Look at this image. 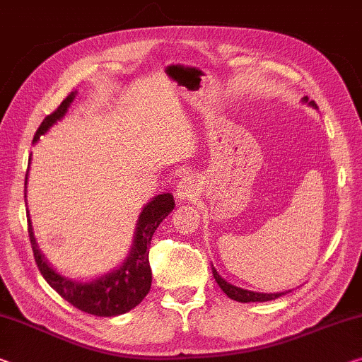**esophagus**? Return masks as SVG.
<instances>
[{
    "label": "esophagus",
    "instance_id": "esophagus-1",
    "mask_svg": "<svg viewBox=\"0 0 362 362\" xmlns=\"http://www.w3.org/2000/svg\"><path fill=\"white\" fill-rule=\"evenodd\" d=\"M194 192H196V187H194V180H192V177L185 176L180 182H177V186H176V197L180 199V200L192 199Z\"/></svg>",
    "mask_w": 362,
    "mask_h": 362
}]
</instances>
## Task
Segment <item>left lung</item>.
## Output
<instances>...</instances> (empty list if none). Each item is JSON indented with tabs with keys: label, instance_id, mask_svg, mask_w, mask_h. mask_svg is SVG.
I'll return each mask as SVG.
<instances>
[{
	"label": "left lung",
	"instance_id": "left-lung-1",
	"mask_svg": "<svg viewBox=\"0 0 362 362\" xmlns=\"http://www.w3.org/2000/svg\"><path fill=\"white\" fill-rule=\"evenodd\" d=\"M305 102H308V97H304ZM313 105H315L314 102H310ZM212 272H214V278L215 281L218 283V286L221 290L225 291V294L228 298L235 299L238 303H265V301H272V299H276L280 298L281 294L285 293H274V294H267V293H254V291H247V290H243V288H238L235 285H230V283L225 281L223 278H221L218 274H216V270L214 269L212 265Z\"/></svg>",
	"mask_w": 362,
	"mask_h": 362
}]
</instances>
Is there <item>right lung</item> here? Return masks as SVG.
Listing matches in <instances>:
<instances>
[{"mask_svg": "<svg viewBox=\"0 0 362 362\" xmlns=\"http://www.w3.org/2000/svg\"><path fill=\"white\" fill-rule=\"evenodd\" d=\"M72 100H74V92H71L53 113L45 116V119L42 121L35 136H33V142L38 141L42 134H45L49 127L57 123L58 119L63 118ZM173 209L175 199L171 194H160L153 200H150L144 207L141 216H139L134 246L131 249L129 257L126 259V262L118 270L111 272L107 276L98 278L95 281L79 283L68 280V278L57 274L37 249L30 220L27 218L33 259H35L38 270H40V274L45 278L48 285L61 298L82 310V313L102 317L124 314L127 310L134 309L137 304H141L142 299L147 296L150 285H152V270H150L148 264L150 241H152V236L158 225L173 212Z\"/></svg>", "mask_w": 362, "mask_h": 362, "instance_id": "add662e5", "label": "right lung"}]
</instances>
